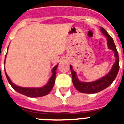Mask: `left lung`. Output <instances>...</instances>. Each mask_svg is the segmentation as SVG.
I'll use <instances>...</instances> for the list:
<instances>
[{
	"instance_id": "obj_1",
	"label": "left lung",
	"mask_w": 124,
	"mask_h": 124,
	"mask_svg": "<svg viewBox=\"0 0 124 124\" xmlns=\"http://www.w3.org/2000/svg\"><path fill=\"white\" fill-rule=\"evenodd\" d=\"M101 31L107 38V46L108 48L112 50L114 53V56L116 58V62L112 66L111 70L106 75L99 79L93 82H83L81 81L77 76L76 73L73 69V66H70V69L71 71L72 80L74 87L78 91L86 94H94L99 93L104 90L107 87H109L116 79L119 70V58L117 50L114 42V40L109 33L106 31L104 28L100 27Z\"/></svg>"
}]
</instances>
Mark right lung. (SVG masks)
I'll list each match as a JSON object with an SVG mask.
<instances>
[{
    "label": "right lung",
    "mask_w": 124,
    "mask_h": 124,
    "mask_svg": "<svg viewBox=\"0 0 124 124\" xmlns=\"http://www.w3.org/2000/svg\"><path fill=\"white\" fill-rule=\"evenodd\" d=\"M7 51H8V50H7ZM6 55L5 57V58H6ZM58 66V64H56L51 70L52 74H51V76L49 79L48 81L46 83V84H45L44 86L40 87H23L17 86L16 84L13 83V82L11 81L5 71V73L7 79L8 80L9 84H10V86L12 87L14 90L18 92V93H20L22 94L25 95V96L30 97H42V96H45L46 95L48 94L54 86L56 79V69Z\"/></svg>",
    "instance_id": "right-lung-1"
}]
</instances>
